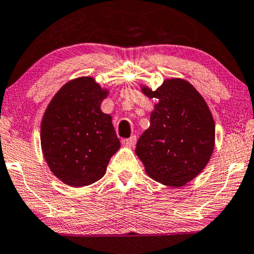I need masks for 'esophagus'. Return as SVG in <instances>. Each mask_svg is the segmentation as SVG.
Instances as JSON below:
<instances>
[{"label": "esophagus", "instance_id": "34e87169", "mask_svg": "<svg viewBox=\"0 0 254 254\" xmlns=\"http://www.w3.org/2000/svg\"><path fill=\"white\" fill-rule=\"evenodd\" d=\"M137 142V137L136 136H131L130 138H124L122 139V144L125 146H133Z\"/></svg>", "mask_w": 254, "mask_h": 254}]
</instances>
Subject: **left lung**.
I'll use <instances>...</instances> for the list:
<instances>
[{"instance_id": "1", "label": "left lung", "mask_w": 254, "mask_h": 254, "mask_svg": "<svg viewBox=\"0 0 254 254\" xmlns=\"http://www.w3.org/2000/svg\"><path fill=\"white\" fill-rule=\"evenodd\" d=\"M142 91L158 103L136 155L156 182L185 185L203 171L213 152L216 127L210 109L194 86L181 78L166 79L156 91L146 86Z\"/></svg>"}]
</instances>
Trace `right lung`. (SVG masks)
I'll list each match as a JSON object with an SVG mask.
<instances>
[{
  "mask_svg": "<svg viewBox=\"0 0 254 254\" xmlns=\"http://www.w3.org/2000/svg\"><path fill=\"white\" fill-rule=\"evenodd\" d=\"M108 96L91 77L66 83L54 96L41 124V145L54 175L81 188L97 182L121 143L110 115L101 110Z\"/></svg>",
  "mask_w": 254,
  "mask_h": 254,
  "instance_id": "1",
  "label": "right lung"
}]
</instances>
